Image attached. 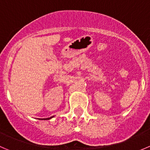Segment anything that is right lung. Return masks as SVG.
<instances>
[{"label":"right lung","instance_id":"obj_1","mask_svg":"<svg viewBox=\"0 0 150 150\" xmlns=\"http://www.w3.org/2000/svg\"><path fill=\"white\" fill-rule=\"evenodd\" d=\"M52 117H50V118H52ZM50 118H47V119H45V120H50Z\"/></svg>","mask_w":150,"mask_h":150}]
</instances>
